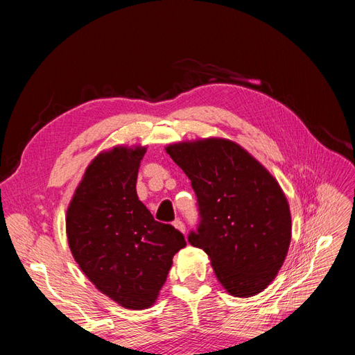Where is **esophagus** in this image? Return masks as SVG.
Masks as SVG:
<instances>
[{
  "instance_id": "obj_1",
  "label": "esophagus",
  "mask_w": 355,
  "mask_h": 355,
  "mask_svg": "<svg viewBox=\"0 0 355 355\" xmlns=\"http://www.w3.org/2000/svg\"><path fill=\"white\" fill-rule=\"evenodd\" d=\"M173 227H175L178 231H180V232H185V225H184V222L179 220V219H176V220L173 222Z\"/></svg>"
}]
</instances>
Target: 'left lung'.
<instances>
[{"instance_id": "1", "label": "left lung", "mask_w": 355, "mask_h": 355, "mask_svg": "<svg viewBox=\"0 0 355 355\" xmlns=\"http://www.w3.org/2000/svg\"><path fill=\"white\" fill-rule=\"evenodd\" d=\"M166 153L197 196L200 223L188 241L207 253L230 295L261 293L283 266L292 239L288 202L275 178L228 139L171 144Z\"/></svg>"}]
</instances>
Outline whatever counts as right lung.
Instances as JSON below:
<instances>
[{"instance_id": "right-lung-1", "label": "right lung", "mask_w": 355, "mask_h": 355, "mask_svg": "<svg viewBox=\"0 0 355 355\" xmlns=\"http://www.w3.org/2000/svg\"><path fill=\"white\" fill-rule=\"evenodd\" d=\"M146 146H114L85 168L67 211L75 262L96 288L127 309L155 304L187 241L154 219L137 198L136 180Z\"/></svg>"}]
</instances>
